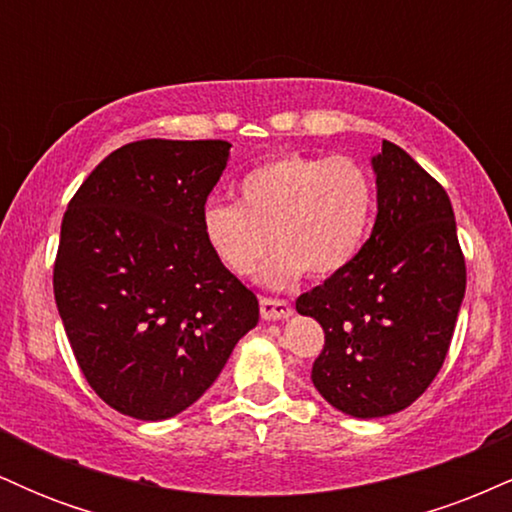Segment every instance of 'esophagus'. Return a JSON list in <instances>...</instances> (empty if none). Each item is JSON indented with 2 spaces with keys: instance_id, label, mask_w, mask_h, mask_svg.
<instances>
[{
  "instance_id": "esophagus-1",
  "label": "esophagus",
  "mask_w": 512,
  "mask_h": 512,
  "mask_svg": "<svg viewBox=\"0 0 512 512\" xmlns=\"http://www.w3.org/2000/svg\"><path fill=\"white\" fill-rule=\"evenodd\" d=\"M260 313L264 320H284L293 313L289 301H281V298H260Z\"/></svg>"
}]
</instances>
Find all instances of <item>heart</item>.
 Instances as JSON below:
<instances>
[{"mask_svg":"<svg viewBox=\"0 0 512 512\" xmlns=\"http://www.w3.org/2000/svg\"><path fill=\"white\" fill-rule=\"evenodd\" d=\"M238 197V204L209 202L202 209L204 243L236 276L255 272L269 245H279L260 272L269 289L351 264L375 202L373 180L354 158L305 154L276 156L248 170Z\"/></svg>","mask_w":512,"mask_h":512,"instance_id":"b5f03b06","label":"heart"}]
</instances>
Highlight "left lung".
<instances>
[{
    "mask_svg": "<svg viewBox=\"0 0 512 512\" xmlns=\"http://www.w3.org/2000/svg\"><path fill=\"white\" fill-rule=\"evenodd\" d=\"M373 170V233L351 264L296 301L325 330L313 385L356 419L397 414L424 395L448 356L467 286L443 185L392 142Z\"/></svg>",
    "mask_w": 512,
    "mask_h": 512,
    "instance_id": "obj_1",
    "label": "left lung"
}]
</instances>
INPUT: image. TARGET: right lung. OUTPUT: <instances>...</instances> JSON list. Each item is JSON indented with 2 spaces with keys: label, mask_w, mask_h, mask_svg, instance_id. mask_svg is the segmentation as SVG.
Here are the masks:
<instances>
[{
  "label": "right lung",
  "mask_w": 512,
  "mask_h": 512,
  "mask_svg": "<svg viewBox=\"0 0 512 512\" xmlns=\"http://www.w3.org/2000/svg\"><path fill=\"white\" fill-rule=\"evenodd\" d=\"M228 151L221 139L125 144L64 211L57 310L88 385L125 416L161 421L195 404L260 320L199 223Z\"/></svg>",
  "instance_id": "obj_1"
}]
</instances>
